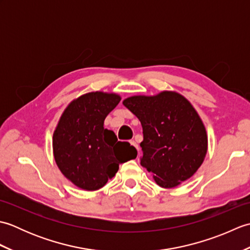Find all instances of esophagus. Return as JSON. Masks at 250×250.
Segmentation results:
<instances>
[{
	"label": "esophagus",
	"mask_w": 250,
	"mask_h": 250,
	"mask_svg": "<svg viewBox=\"0 0 250 250\" xmlns=\"http://www.w3.org/2000/svg\"><path fill=\"white\" fill-rule=\"evenodd\" d=\"M130 144H131L132 146H133V147H135L136 149H139V145L136 144V142H135V141H130Z\"/></svg>",
	"instance_id": "1"
}]
</instances>
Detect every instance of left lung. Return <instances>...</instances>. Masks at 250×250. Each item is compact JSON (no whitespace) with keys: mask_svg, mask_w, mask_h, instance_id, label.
Here are the masks:
<instances>
[{"mask_svg":"<svg viewBox=\"0 0 250 250\" xmlns=\"http://www.w3.org/2000/svg\"><path fill=\"white\" fill-rule=\"evenodd\" d=\"M143 126L141 164L162 188H174L198 171L207 151L203 122L187 99L163 91L124 101Z\"/></svg>","mask_w":250,"mask_h":250,"instance_id":"8db88e82","label":"left lung"}]
</instances>
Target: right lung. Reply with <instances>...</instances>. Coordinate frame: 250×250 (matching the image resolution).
Segmentation results:
<instances>
[{"instance_id": "obj_1", "label": "right lung", "mask_w": 250, "mask_h": 250, "mask_svg": "<svg viewBox=\"0 0 250 250\" xmlns=\"http://www.w3.org/2000/svg\"><path fill=\"white\" fill-rule=\"evenodd\" d=\"M120 102L115 93L91 92L65 108L54 133V156L64 176L83 190L102 188L119 164L135 159L137 150L119 142L104 120Z\"/></svg>"}]
</instances>
